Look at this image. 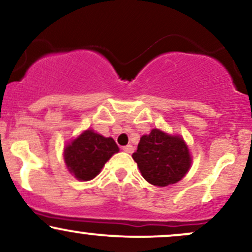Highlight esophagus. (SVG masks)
<instances>
[{
  "mask_svg": "<svg viewBox=\"0 0 252 252\" xmlns=\"http://www.w3.org/2000/svg\"><path fill=\"white\" fill-rule=\"evenodd\" d=\"M123 150L126 153H129V154H131L132 152H134V147L131 146V144H128V146H126V147H123Z\"/></svg>",
  "mask_w": 252,
  "mask_h": 252,
  "instance_id": "esophagus-1",
  "label": "esophagus"
}]
</instances>
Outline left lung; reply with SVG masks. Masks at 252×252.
<instances>
[{"label": "left lung", "instance_id": "1", "mask_svg": "<svg viewBox=\"0 0 252 252\" xmlns=\"http://www.w3.org/2000/svg\"><path fill=\"white\" fill-rule=\"evenodd\" d=\"M141 174L149 184L164 187L180 181L189 172L192 158L184 138L153 129L141 137L132 154Z\"/></svg>", "mask_w": 252, "mask_h": 252}]
</instances>
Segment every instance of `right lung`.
Returning a JSON list of instances; mask_svg holds the SVG:
<instances>
[{"instance_id": "right-lung-1", "label": "right lung", "mask_w": 252, "mask_h": 252, "mask_svg": "<svg viewBox=\"0 0 252 252\" xmlns=\"http://www.w3.org/2000/svg\"><path fill=\"white\" fill-rule=\"evenodd\" d=\"M118 152L114 138L88 129L65 147L63 160L74 178L89 181L96 178L106 161Z\"/></svg>"}]
</instances>
